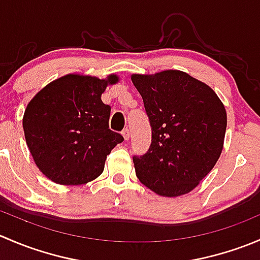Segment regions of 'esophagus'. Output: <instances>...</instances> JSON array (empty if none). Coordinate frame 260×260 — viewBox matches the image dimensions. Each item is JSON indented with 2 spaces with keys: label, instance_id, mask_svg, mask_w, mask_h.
Masks as SVG:
<instances>
[{
  "label": "esophagus",
  "instance_id": "esophagus-1",
  "mask_svg": "<svg viewBox=\"0 0 260 260\" xmlns=\"http://www.w3.org/2000/svg\"><path fill=\"white\" fill-rule=\"evenodd\" d=\"M122 136H123V138H124L125 141H128V140H129V136H131V133H129V129H128V128H124V129L122 131Z\"/></svg>",
  "mask_w": 260,
  "mask_h": 260
}]
</instances>
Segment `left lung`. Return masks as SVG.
Instances as JSON below:
<instances>
[{"instance_id": "obj_1", "label": "left lung", "mask_w": 260, "mask_h": 260, "mask_svg": "<svg viewBox=\"0 0 260 260\" xmlns=\"http://www.w3.org/2000/svg\"><path fill=\"white\" fill-rule=\"evenodd\" d=\"M143 99L152 142L133 157L138 180L165 198L191 192L224 147L226 111L214 90L181 70L132 74Z\"/></svg>"}]
</instances>
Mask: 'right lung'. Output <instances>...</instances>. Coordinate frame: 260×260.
Instances as JSON below:
<instances>
[{
  "instance_id": "1",
  "label": "right lung",
  "mask_w": 260,
  "mask_h": 260,
  "mask_svg": "<svg viewBox=\"0 0 260 260\" xmlns=\"http://www.w3.org/2000/svg\"><path fill=\"white\" fill-rule=\"evenodd\" d=\"M119 81L84 74H68L44 86L22 118L23 133L38 169L52 182L88 183L101 176L107 154L123 142L109 129L111 107L102 102L108 85Z\"/></svg>"
}]
</instances>
